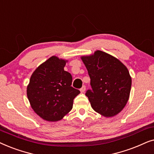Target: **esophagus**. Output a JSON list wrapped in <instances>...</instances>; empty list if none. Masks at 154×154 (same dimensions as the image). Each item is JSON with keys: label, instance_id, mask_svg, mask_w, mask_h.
<instances>
[{"label": "esophagus", "instance_id": "obj_1", "mask_svg": "<svg viewBox=\"0 0 154 154\" xmlns=\"http://www.w3.org/2000/svg\"><path fill=\"white\" fill-rule=\"evenodd\" d=\"M85 90H86V87L84 85V86H82V87L80 89V91L82 92V93H83V92L85 91Z\"/></svg>", "mask_w": 154, "mask_h": 154}]
</instances>
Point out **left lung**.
<instances>
[{
  "label": "left lung",
  "mask_w": 154,
  "mask_h": 154,
  "mask_svg": "<svg viewBox=\"0 0 154 154\" xmlns=\"http://www.w3.org/2000/svg\"><path fill=\"white\" fill-rule=\"evenodd\" d=\"M91 89L86 96L96 112L105 117L118 114L128 103L132 86L128 69L118 59L101 51L82 57Z\"/></svg>",
  "instance_id": "obj_1"
}]
</instances>
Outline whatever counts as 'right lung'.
<instances>
[{"label": "right lung", "instance_id": "right-lung-1", "mask_svg": "<svg viewBox=\"0 0 154 154\" xmlns=\"http://www.w3.org/2000/svg\"><path fill=\"white\" fill-rule=\"evenodd\" d=\"M67 60L52 56L31 76L26 94L32 109L47 121L60 120L72 108L73 100L80 93L71 87L72 77L64 70Z\"/></svg>", "mask_w": 154, "mask_h": 154}]
</instances>
